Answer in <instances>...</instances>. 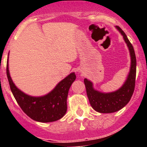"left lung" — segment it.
Wrapping results in <instances>:
<instances>
[{
	"instance_id": "left-lung-1",
	"label": "left lung",
	"mask_w": 147,
	"mask_h": 147,
	"mask_svg": "<svg viewBox=\"0 0 147 147\" xmlns=\"http://www.w3.org/2000/svg\"><path fill=\"white\" fill-rule=\"evenodd\" d=\"M115 28L123 36L130 55V68L126 81L117 90L110 93H103L95 89L91 81L88 80L86 78L84 80L90 104L96 111L101 113H115L123 108L129 102L135 89L136 58L134 49L121 28L117 26Z\"/></svg>"
}]
</instances>
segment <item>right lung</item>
Masks as SVG:
<instances>
[{
	"instance_id": "add662e5",
	"label": "right lung",
	"mask_w": 147,
	"mask_h": 147,
	"mask_svg": "<svg viewBox=\"0 0 147 147\" xmlns=\"http://www.w3.org/2000/svg\"><path fill=\"white\" fill-rule=\"evenodd\" d=\"M6 66V74L11 93L19 106L28 117L36 121L46 123L55 121L64 116L67 111L68 90L76 80L74 72L61 80L47 94L32 96L23 93L13 82L9 71V59Z\"/></svg>"
}]
</instances>
